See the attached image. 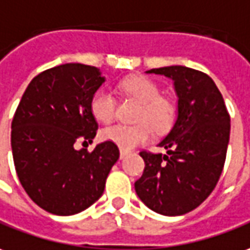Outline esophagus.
<instances>
[{
    "label": "esophagus",
    "instance_id": "1",
    "mask_svg": "<svg viewBox=\"0 0 250 250\" xmlns=\"http://www.w3.org/2000/svg\"><path fill=\"white\" fill-rule=\"evenodd\" d=\"M126 156H128V152H126V151H124V149H121V152H120V158L124 159V158H126Z\"/></svg>",
    "mask_w": 250,
    "mask_h": 250
}]
</instances>
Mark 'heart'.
<instances>
[{
  "mask_svg": "<svg viewBox=\"0 0 250 250\" xmlns=\"http://www.w3.org/2000/svg\"><path fill=\"white\" fill-rule=\"evenodd\" d=\"M120 88L124 94L142 103L136 114L137 124H115L102 129L101 137L103 140L114 143L122 149L129 151L147 143L154 135L152 128L159 133L171 128L175 115L174 103L161 95V88L152 79L146 76H133L122 80ZM89 106L94 117L102 124H108L114 118L117 107L115 98L107 88L96 89Z\"/></svg>",
  "mask_w": 250,
  "mask_h": 250,
  "instance_id": "1",
  "label": "heart"
}]
</instances>
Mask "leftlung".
<instances>
[{"mask_svg":"<svg viewBox=\"0 0 250 250\" xmlns=\"http://www.w3.org/2000/svg\"><path fill=\"white\" fill-rule=\"evenodd\" d=\"M147 73L174 82L178 115L159 143L166 154L140 152L146 167L135 189L149 209L178 216L199 207L216 187L226 161L230 115L214 80L200 70L174 65Z\"/></svg>","mask_w":250,"mask_h":250,"instance_id":"left-lung-1","label":"left lung"}]
</instances>
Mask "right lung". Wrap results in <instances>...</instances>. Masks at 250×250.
Listing matches in <instances>:
<instances>
[{"label":"right lung","mask_w":250,"mask_h":250,"mask_svg":"<svg viewBox=\"0 0 250 250\" xmlns=\"http://www.w3.org/2000/svg\"><path fill=\"white\" fill-rule=\"evenodd\" d=\"M104 82L95 66L63 63L35 76L12 121V154L20 184L31 200L50 214L68 216L92 206L120 158L111 142L94 151L98 124L91 98Z\"/></svg>","instance_id":"1"}]
</instances>
